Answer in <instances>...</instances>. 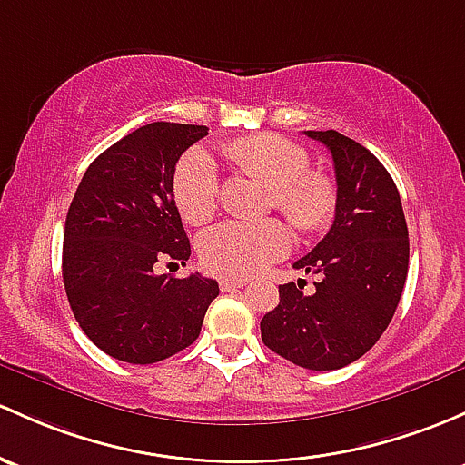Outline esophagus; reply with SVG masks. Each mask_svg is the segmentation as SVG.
<instances>
[{
    "label": "esophagus",
    "mask_w": 465,
    "mask_h": 465,
    "mask_svg": "<svg viewBox=\"0 0 465 465\" xmlns=\"http://www.w3.org/2000/svg\"><path fill=\"white\" fill-rule=\"evenodd\" d=\"M245 285H247L245 278H220V290L223 292L241 290V287H245Z\"/></svg>",
    "instance_id": "obj_1"
}]
</instances>
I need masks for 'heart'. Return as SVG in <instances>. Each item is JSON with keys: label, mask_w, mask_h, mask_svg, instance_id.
Segmentation results:
<instances>
[{"label": "heart", "mask_w": 465, "mask_h": 465, "mask_svg": "<svg viewBox=\"0 0 465 465\" xmlns=\"http://www.w3.org/2000/svg\"><path fill=\"white\" fill-rule=\"evenodd\" d=\"M236 167L258 175L272 187L278 207L301 232H319L334 216L336 192L325 175L310 171V153L276 134L245 135L227 146ZM220 167L203 146L180 158L173 175V198L187 223L203 224L216 213ZM292 249V232L282 220H223L198 238L204 267L220 276L247 278L281 261Z\"/></svg>", "instance_id": "heart-1"}]
</instances>
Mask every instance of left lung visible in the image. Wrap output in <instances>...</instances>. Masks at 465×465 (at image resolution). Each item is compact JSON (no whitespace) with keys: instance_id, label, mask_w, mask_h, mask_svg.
I'll return each mask as SVG.
<instances>
[{"instance_id":"obj_1","label":"left lung","mask_w":465,"mask_h":465,"mask_svg":"<svg viewBox=\"0 0 465 465\" xmlns=\"http://www.w3.org/2000/svg\"><path fill=\"white\" fill-rule=\"evenodd\" d=\"M330 149L336 216L296 270L319 273L314 294L296 282L261 321L262 343L305 370H339L365 354L392 321L408 276V224L388 169L339 131H305Z\"/></svg>"}]
</instances>
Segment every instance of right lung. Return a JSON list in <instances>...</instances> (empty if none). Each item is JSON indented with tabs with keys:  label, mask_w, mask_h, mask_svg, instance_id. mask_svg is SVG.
I'll return each mask as SVG.
<instances>
[{
	"label": "right lung",
	"mask_w": 465,
	"mask_h": 465,
	"mask_svg": "<svg viewBox=\"0 0 465 465\" xmlns=\"http://www.w3.org/2000/svg\"><path fill=\"white\" fill-rule=\"evenodd\" d=\"M207 126L151 122L97 155L66 213L62 278L73 316L117 361L158 363L193 343L218 282L173 278L158 262L189 261L173 200L180 155Z\"/></svg>",
	"instance_id": "add662e5"
}]
</instances>
